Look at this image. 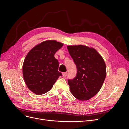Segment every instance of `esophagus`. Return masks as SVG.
Instances as JSON below:
<instances>
[{"mask_svg": "<svg viewBox=\"0 0 129 129\" xmlns=\"http://www.w3.org/2000/svg\"><path fill=\"white\" fill-rule=\"evenodd\" d=\"M67 75V72H65V73H62V76H63V77H66Z\"/></svg>", "mask_w": 129, "mask_h": 129, "instance_id": "obj_1", "label": "esophagus"}]
</instances>
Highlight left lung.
<instances>
[{"label":"left lung","mask_w":129,"mask_h":129,"mask_svg":"<svg viewBox=\"0 0 129 129\" xmlns=\"http://www.w3.org/2000/svg\"><path fill=\"white\" fill-rule=\"evenodd\" d=\"M67 48L77 68V74L68 83L72 94L86 101L96 95L106 77V65L102 57L92 48L84 45L68 46Z\"/></svg>","instance_id":"obj_1"}]
</instances>
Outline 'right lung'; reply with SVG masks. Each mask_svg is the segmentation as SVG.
Segmentation results:
<instances>
[{
	"label": "right lung",
	"instance_id": "right-lung-1",
	"mask_svg": "<svg viewBox=\"0 0 129 129\" xmlns=\"http://www.w3.org/2000/svg\"><path fill=\"white\" fill-rule=\"evenodd\" d=\"M63 44L55 40H47L31 49L22 66L23 77L27 87L37 95L49 91L58 77V62L54 54Z\"/></svg>",
	"mask_w": 129,
	"mask_h": 129
}]
</instances>
